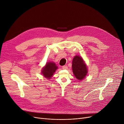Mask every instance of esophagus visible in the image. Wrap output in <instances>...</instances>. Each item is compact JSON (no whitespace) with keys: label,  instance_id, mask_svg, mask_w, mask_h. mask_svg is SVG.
I'll return each mask as SVG.
<instances>
[{"label":"esophagus","instance_id":"34e87169","mask_svg":"<svg viewBox=\"0 0 124 124\" xmlns=\"http://www.w3.org/2000/svg\"><path fill=\"white\" fill-rule=\"evenodd\" d=\"M62 69L63 70H66V69H68V66L67 65H63L62 67Z\"/></svg>","mask_w":124,"mask_h":124}]
</instances>
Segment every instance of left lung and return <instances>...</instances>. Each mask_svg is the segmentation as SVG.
<instances>
[{
	"label": "left lung",
	"instance_id": "8db88e82",
	"mask_svg": "<svg viewBox=\"0 0 124 124\" xmlns=\"http://www.w3.org/2000/svg\"><path fill=\"white\" fill-rule=\"evenodd\" d=\"M72 72L75 78L82 80L86 77L88 72L87 66L82 58L79 55H75L72 62Z\"/></svg>",
	"mask_w": 124,
	"mask_h": 124
}]
</instances>
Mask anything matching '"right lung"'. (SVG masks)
I'll return each instance as SVG.
<instances>
[{
  "label": "right lung",
  "mask_w": 124,
  "mask_h": 124,
  "mask_svg": "<svg viewBox=\"0 0 124 124\" xmlns=\"http://www.w3.org/2000/svg\"><path fill=\"white\" fill-rule=\"evenodd\" d=\"M58 67L54 62H46V65L43 68L42 73L44 77L47 79H51Z\"/></svg>",
  "instance_id": "obj_1"
}]
</instances>
